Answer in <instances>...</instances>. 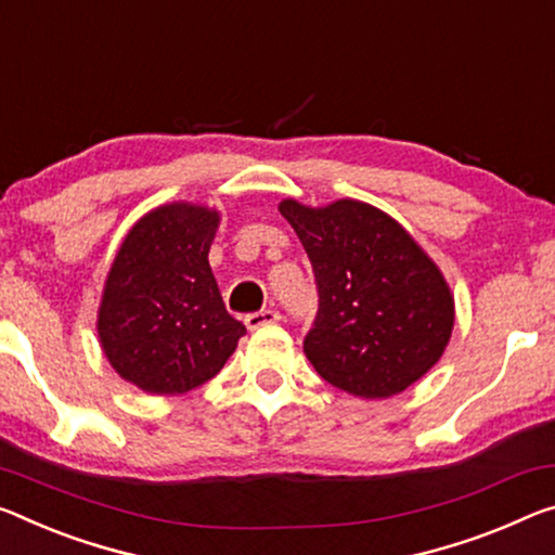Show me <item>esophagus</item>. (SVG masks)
<instances>
[{"label":"esophagus","instance_id":"esophagus-1","mask_svg":"<svg viewBox=\"0 0 555 555\" xmlns=\"http://www.w3.org/2000/svg\"><path fill=\"white\" fill-rule=\"evenodd\" d=\"M276 321H281V315L274 309H263V311H254V313L244 315V325L249 331H257V328H261V325H271Z\"/></svg>","mask_w":555,"mask_h":555}]
</instances>
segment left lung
Here are the masks:
<instances>
[{
  "mask_svg": "<svg viewBox=\"0 0 555 555\" xmlns=\"http://www.w3.org/2000/svg\"><path fill=\"white\" fill-rule=\"evenodd\" d=\"M309 254L319 311L304 353L325 383L365 400L390 398L433 367L454 325L442 274L380 209L340 199L323 209L284 199Z\"/></svg>",
  "mask_w": 555,
  "mask_h": 555,
  "instance_id": "8db88e82",
  "label": "left lung"
}]
</instances>
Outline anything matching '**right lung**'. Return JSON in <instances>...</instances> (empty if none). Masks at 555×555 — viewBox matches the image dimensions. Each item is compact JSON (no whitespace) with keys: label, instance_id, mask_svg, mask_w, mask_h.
Masks as SVG:
<instances>
[{"label":"right lung","instance_id":"obj_1","mask_svg":"<svg viewBox=\"0 0 555 555\" xmlns=\"http://www.w3.org/2000/svg\"><path fill=\"white\" fill-rule=\"evenodd\" d=\"M219 215L167 205L130 230L105 281L99 336L120 377L178 395L215 377L246 328L224 309L209 269Z\"/></svg>","mask_w":555,"mask_h":555}]
</instances>
